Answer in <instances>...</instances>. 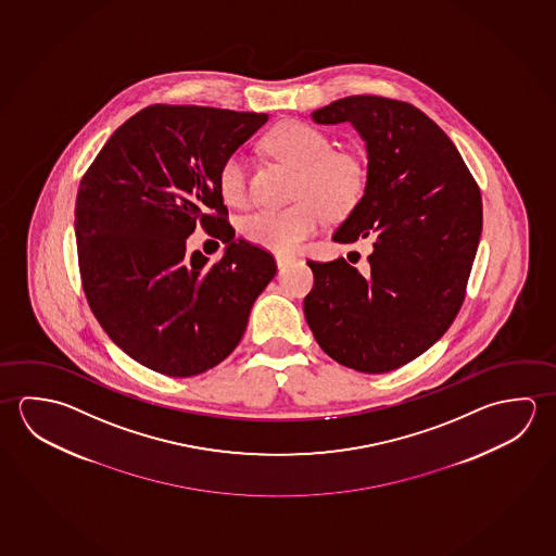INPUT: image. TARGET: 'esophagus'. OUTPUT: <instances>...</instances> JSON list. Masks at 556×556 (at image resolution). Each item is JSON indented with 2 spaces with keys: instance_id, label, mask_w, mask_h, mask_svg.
Returning <instances> with one entry per match:
<instances>
[{
  "instance_id": "obj_1",
  "label": "esophagus",
  "mask_w": 556,
  "mask_h": 556,
  "mask_svg": "<svg viewBox=\"0 0 556 556\" xmlns=\"http://www.w3.org/2000/svg\"><path fill=\"white\" fill-rule=\"evenodd\" d=\"M295 258L293 256H286V254H276V264H278V268H283V266H288V264L293 263Z\"/></svg>"
}]
</instances>
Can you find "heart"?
Masks as SVG:
<instances>
[{
	"mask_svg": "<svg viewBox=\"0 0 556 556\" xmlns=\"http://www.w3.org/2000/svg\"><path fill=\"white\" fill-rule=\"evenodd\" d=\"M276 157L302 170L298 197L290 207H258L241 219V233L254 245L292 254L305 239L319 231L327 210L339 214L356 204L362 192V167L349 153L332 151L329 136L300 121L278 124L268 134ZM217 187L227 204L247 200V160L241 151L229 153L217 170Z\"/></svg>",
	"mask_w": 556,
	"mask_h": 556,
	"instance_id": "heart-1",
	"label": "heart"
}]
</instances>
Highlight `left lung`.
<instances>
[{
  "mask_svg": "<svg viewBox=\"0 0 556 556\" xmlns=\"http://www.w3.org/2000/svg\"><path fill=\"white\" fill-rule=\"evenodd\" d=\"M311 118L350 123L366 141L364 197L332 239L374 237V253L366 274L344 258L307 261L315 283L305 319L342 366L393 371L442 339L462 309L482 231L479 185L447 134L413 104L352 94Z\"/></svg>",
  "mask_w": 556,
  "mask_h": 556,
  "instance_id": "1",
  "label": "left lung"
}]
</instances>
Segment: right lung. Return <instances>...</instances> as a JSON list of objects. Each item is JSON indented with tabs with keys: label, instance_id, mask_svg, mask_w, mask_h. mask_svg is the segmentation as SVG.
Masks as SVG:
<instances>
[{
	"label": "right lung",
	"instance_id": "add662e5",
	"mask_svg": "<svg viewBox=\"0 0 556 556\" xmlns=\"http://www.w3.org/2000/svg\"><path fill=\"white\" fill-rule=\"evenodd\" d=\"M268 114L151 104L104 143L79 182L76 236L85 298L130 358L192 377L236 350L254 300L276 274L273 254L233 239L217 170ZM202 223L225 227L216 264L186 254Z\"/></svg>",
	"mask_w": 556,
	"mask_h": 556
}]
</instances>
